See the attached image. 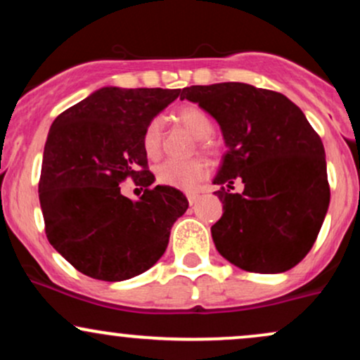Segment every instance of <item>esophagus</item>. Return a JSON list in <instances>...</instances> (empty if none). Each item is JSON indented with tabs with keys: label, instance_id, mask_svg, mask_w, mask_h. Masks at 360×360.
I'll return each instance as SVG.
<instances>
[{
	"label": "esophagus",
	"instance_id": "1",
	"mask_svg": "<svg viewBox=\"0 0 360 360\" xmlns=\"http://www.w3.org/2000/svg\"><path fill=\"white\" fill-rule=\"evenodd\" d=\"M186 198H188L189 205H194L198 201V198H200V194L194 193V191H189V193H186Z\"/></svg>",
	"mask_w": 360,
	"mask_h": 360
}]
</instances>
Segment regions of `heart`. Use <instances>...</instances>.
Segmentation results:
<instances>
[{
    "label": "heart",
    "instance_id": "1",
    "mask_svg": "<svg viewBox=\"0 0 360 360\" xmlns=\"http://www.w3.org/2000/svg\"><path fill=\"white\" fill-rule=\"evenodd\" d=\"M176 118L194 137L200 139L201 143H206V139L213 134L212 120L198 106H183L177 110ZM142 146L150 159L159 157L162 147V118L155 117L147 123L142 135ZM206 174H208V164L200 157L189 160H166L155 171L157 181L160 184L176 189H191Z\"/></svg>",
    "mask_w": 360,
    "mask_h": 360
}]
</instances>
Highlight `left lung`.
I'll list each match as a JSON object with an SVG mask.
<instances>
[{
	"label": "left lung",
	"mask_w": 360,
	"mask_h": 360,
	"mask_svg": "<svg viewBox=\"0 0 360 360\" xmlns=\"http://www.w3.org/2000/svg\"><path fill=\"white\" fill-rule=\"evenodd\" d=\"M220 125L226 152L213 184L223 203L214 247L233 266L260 274L295 267L315 243L330 205L325 148L284 94L245 82L184 88ZM233 180L244 191L232 193Z\"/></svg>",
	"instance_id": "obj_1"
}]
</instances>
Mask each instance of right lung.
<instances>
[{"label":"right lung","mask_w":360,"mask_h":360,"mask_svg":"<svg viewBox=\"0 0 360 360\" xmlns=\"http://www.w3.org/2000/svg\"><path fill=\"white\" fill-rule=\"evenodd\" d=\"M181 89L100 88L53 120L44 148L39 200L49 242L89 278L125 281L162 257L171 226L188 210L179 189L155 186L137 201L120 183L148 188L142 135Z\"/></svg>","instance_id":"add662e5"}]
</instances>
